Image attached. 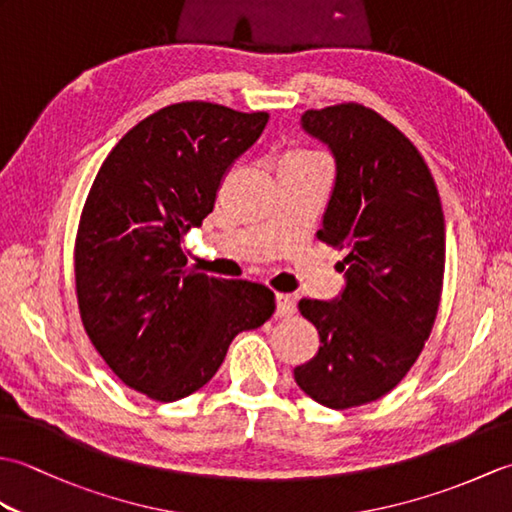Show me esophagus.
I'll list each match as a JSON object with an SVG mask.
<instances>
[{
	"label": "esophagus",
	"instance_id": "esophagus-1",
	"mask_svg": "<svg viewBox=\"0 0 512 512\" xmlns=\"http://www.w3.org/2000/svg\"><path fill=\"white\" fill-rule=\"evenodd\" d=\"M275 314L277 317H292V314L297 312V303L295 299H292L290 295H284V292H279V295L275 297Z\"/></svg>",
	"mask_w": 512,
	"mask_h": 512
}]
</instances>
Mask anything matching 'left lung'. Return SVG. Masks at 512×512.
I'll list each match as a JSON object with an SVG mask.
<instances>
[{
  "label": "left lung",
  "instance_id": "obj_1",
  "mask_svg": "<svg viewBox=\"0 0 512 512\" xmlns=\"http://www.w3.org/2000/svg\"><path fill=\"white\" fill-rule=\"evenodd\" d=\"M301 123L336 158L317 237L345 250L347 286L339 301H299L321 345L295 380L321 405L352 409L389 394L429 339L442 297L444 215L422 154L372 107L330 105Z\"/></svg>",
  "mask_w": 512,
  "mask_h": 512
}]
</instances>
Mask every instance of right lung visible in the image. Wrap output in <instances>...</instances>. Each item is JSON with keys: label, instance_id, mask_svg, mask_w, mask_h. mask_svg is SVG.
<instances>
[{"label": "right lung", "instance_id": "obj_1", "mask_svg": "<svg viewBox=\"0 0 512 512\" xmlns=\"http://www.w3.org/2000/svg\"><path fill=\"white\" fill-rule=\"evenodd\" d=\"M266 123L268 112L206 101L162 107L118 140L85 198L74 239L83 328L112 372L151 400L204 387L235 336L273 317V290L198 273L180 248Z\"/></svg>", "mask_w": 512, "mask_h": 512}]
</instances>
